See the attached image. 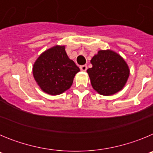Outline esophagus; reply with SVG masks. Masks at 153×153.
<instances>
[{
	"mask_svg": "<svg viewBox=\"0 0 153 153\" xmlns=\"http://www.w3.org/2000/svg\"><path fill=\"white\" fill-rule=\"evenodd\" d=\"M80 70H82V71H86V70H87V67H86V65H82V66H80Z\"/></svg>",
	"mask_w": 153,
	"mask_h": 153,
	"instance_id": "1",
	"label": "esophagus"
}]
</instances>
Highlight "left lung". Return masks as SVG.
Wrapping results in <instances>:
<instances>
[{
  "mask_svg": "<svg viewBox=\"0 0 153 153\" xmlns=\"http://www.w3.org/2000/svg\"><path fill=\"white\" fill-rule=\"evenodd\" d=\"M93 65L86 70L92 86L102 96H111L125 86L129 70L123 58L112 50H100L90 60Z\"/></svg>",
  "mask_w": 153,
  "mask_h": 153,
  "instance_id": "1",
  "label": "left lung"
}]
</instances>
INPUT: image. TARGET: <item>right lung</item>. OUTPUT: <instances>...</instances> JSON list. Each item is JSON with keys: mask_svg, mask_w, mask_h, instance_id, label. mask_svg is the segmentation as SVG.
Masks as SVG:
<instances>
[{"mask_svg": "<svg viewBox=\"0 0 153 153\" xmlns=\"http://www.w3.org/2000/svg\"><path fill=\"white\" fill-rule=\"evenodd\" d=\"M32 70L42 91L56 96L70 88L79 68L67 56L64 45H56L42 53Z\"/></svg>", "mask_w": 153, "mask_h": 153, "instance_id": "right-lung-1", "label": "right lung"}]
</instances>
